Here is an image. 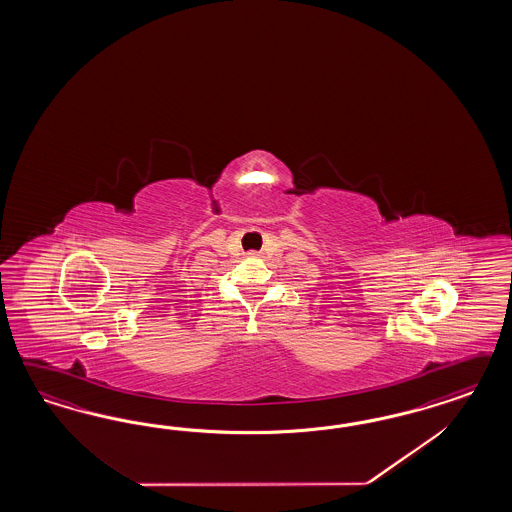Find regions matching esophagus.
<instances>
[{"instance_id": "obj_1", "label": "esophagus", "mask_w": 512, "mask_h": 512, "mask_svg": "<svg viewBox=\"0 0 512 512\" xmlns=\"http://www.w3.org/2000/svg\"><path fill=\"white\" fill-rule=\"evenodd\" d=\"M248 257H251V259H257V257H259V253H257V251H249Z\"/></svg>"}]
</instances>
